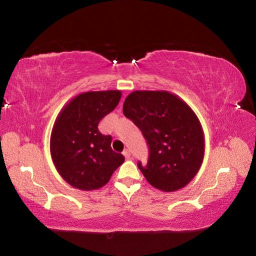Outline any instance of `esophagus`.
<instances>
[{"label":"esophagus","mask_w":256,"mask_h":256,"mask_svg":"<svg viewBox=\"0 0 256 256\" xmlns=\"http://www.w3.org/2000/svg\"><path fill=\"white\" fill-rule=\"evenodd\" d=\"M123 154L125 156V158H126V159H131V158H132L131 151H130L128 149H125V150L123 151Z\"/></svg>","instance_id":"34e87169"}]
</instances>
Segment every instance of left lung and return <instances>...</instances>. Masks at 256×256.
Here are the masks:
<instances>
[{
    "label": "left lung",
    "instance_id": "1",
    "mask_svg": "<svg viewBox=\"0 0 256 256\" xmlns=\"http://www.w3.org/2000/svg\"><path fill=\"white\" fill-rule=\"evenodd\" d=\"M123 112L149 146L148 164L138 162L146 180L164 192L188 185L204 156L201 123L188 104L168 92L136 90L125 99Z\"/></svg>",
    "mask_w": 256,
    "mask_h": 256
}]
</instances>
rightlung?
Wrapping results in <instances>:
<instances>
[{
    "instance_id": "obj_1",
    "label": "right lung",
    "mask_w": 256,
    "mask_h": 256,
    "mask_svg": "<svg viewBox=\"0 0 256 256\" xmlns=\"http://www.w3.org/2000/svg\"><path fill=\"white\" fill-rule=\"evenodd\" d=\"M120 90L78 94L56 118L50 136V156L62 178L76 188L92 190L108 183L124 162L112 149V136L98 124L118 105Z\"/></svg>"
}]
</instances>
